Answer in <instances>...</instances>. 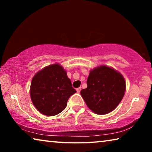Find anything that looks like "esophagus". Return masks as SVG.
<instances>
[{
	"mask_svg": "<svg viewBox=\"0 0 152 152\" xmlns=\"http://www.w3.org/2000/svg\"><path fill=\"white\" fill-rule=\"evenodd\" d=\"M80 91H81V87H79V88H76V91H77V92H78V93H79V92H80Z\"/></svg>",
	"mask_w": 152,
	"mask_h": 152,
	"instance_id": "esophagus-1",
	"label": "esophagus"
}]
</instances>
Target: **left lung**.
<instances>
[{
    "mask_svg": "<svg viewBox=\"0 0 152 152\" xmlns=\"http://www.w3.org/2000/svg\"><path fill=\"white\" fill-rule=\"evenodd\" d=\"M126 82L119 72L101 65L90 71L87 88L80 94L90 109L98 115L113 111L124 96Z\"/></svg>",
    "mask_w": 152,
    "mask_h": 152,
    "instance_id": "1",
    "label": "left lung"
}]
</instances>
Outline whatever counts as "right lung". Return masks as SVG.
<instances>
[{"label": "right lung", "mask_w": 152, "mask_h": 152, "mask_svg": "<svg viewBox=\"0 0 152 152\" xmlns=\"http://www.w3.org/2000/svg\"><path fill=\"white\" fill-rule=\"evenodd\" d=\"M75 92L66 71L58 63L37 72L31 82L33 104L38 111L47 116H54L65 109L68 99Z\"/></svg>", "instance_id": "obj_1"}]
</instances>
